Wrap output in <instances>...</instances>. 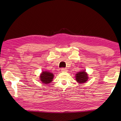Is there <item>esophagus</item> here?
Instances as JSON below:
<instances>
[{
    "instance_id": "esophagus-1",
    "label": "esophagus",
    "mask_w": 121,
    "mask_h": 121,
    "mask_svg": "<svg viewBox=\"0 0 121 121\" xmlns=\"http://www.w3.org/2000/svg\"><path fill=\"white\" fill-rule=\"evenodd\" d=\"M61 72H67V69H65V68H62L61 69Z\"/></svg>"
}]
</instances>
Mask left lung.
Instances as JSON below:
<instances>
[{"label":"left lung","instance_id":"1","mask_svg":"<svg viewBox=\"0 0 121 121\" xmlns=\"http://www.w3.org/2000/svg\"><path fill=\"white\" fill-rule=\"evenodd\" d=\"M88 79L87 73L85 71L79 72L76 74V80L78 83H84L86 82Z\"/></svg>","mask_w":121,"mask_h":121}]
</instances>
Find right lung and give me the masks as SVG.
I'll return each instance as SVG.
<instances>
[{
    "instance_id": "obj_1",
    "label": "right lung",
    "mask_w": 121,
    "mask_h": 121,
    "mask_svg": "<svg viewBox=\"0 0 121 121\" xmlns=\"http://www.w3.org/2000/svg\"><path fill=\"white\" fill-rule=\"evenodd\" d=\"M54 75L52 73L47 71H43L40 74V78L41 82L45 84H48L52 81Z\"/></svg>"
}]
</instances>
